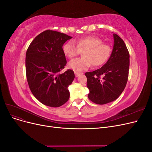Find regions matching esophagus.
Wrapping results in <instances>:
<instances>
[{
	"instance_id": "obj_1",
	"label": "esophagus",
	"mask_w": 152,
	"mask_h": 152,
	"mask_svg": "<svg viewBox=\"0 0 152 152\" xmlns=\"http://www.w3.org/2000/svg\"><path fill=\"white\" fill-rule=\"evenodd\" d=\"M81 73H80V72H75V77H77L78 76H79L80 74Z\"/></svg>"
}]
</instances>
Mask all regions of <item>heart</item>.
Returning a JSON list of instances; mask_svg holds the SVG:
<instances>
[{
  "label": "heart",
  "mask_w": 152,
  "mask_h": 152,
  "mask_svg": "<svg viewBox=\"0 0 152 152\" xmlns=\"http://www.w3.org/2000/svg\"><path fill=\"white\" fill-rule=\"evenodd\" d=\"M77 45L72 41H68L63 46V52L68 58H73L79 53V49L84 50L82 56L83 58H77L68 63V67L75 72L87 70L91 65L94 67L103 65L107 62L112 53V48L98 37L87 36L75 40Z\"/></svg>",
  "instance_id": "1"
}]
</instances>
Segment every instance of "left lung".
Listing matches in <instances>:
<instances>
[{
  "label": "left lung",
  "mask_w": 152,
  "mask_h": 152,
  "mask_svg": "<svg viewBox=\"0 0 152 152\" xmlns=\"http://www.w3.org/2000/svg\"><path fill=\"white\" fill-rule=\"evenodd\" d=\"M113 35V48L107 62L99 69L85 73L89 90L88 98L96 104H104L117 99L128 80L129 53L120 37Z\"/></svg>",
  "instance_id": "1"
}]
</instances>
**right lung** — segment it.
Returning a JSON list of instances; mask_svg holds the SVG:
<instances>
[{"mask_svg":"<svg viewBox=\"0 0 152 152\" xmlns=\"http://www.w3.org/2000/svg\"><path fill=\"white\" fill-rule=\"evenodd\" d=\"M72 38L48 30L37 36L26 50V75L30 91L40 103L50 107H60L70 98L68 87L74 80V72H60L66 64L63 44Z\"/></svg>","mask_w":152,"mask_h":152,"instance_id":"obj_1","label":"right lung"}]
</instances>
